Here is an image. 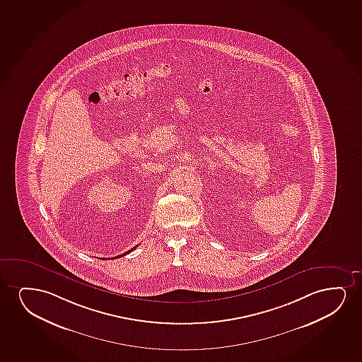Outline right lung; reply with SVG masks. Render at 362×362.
Returning <instances> with one entry per match:
<instances>
[{
  "mask_svg": "<svg viewBox=\"0 0 362 362\" xmlns=\"http://www.w3.org/2000/svg\"><path fill=\"white\" fill-rule=\"evenodd\" d=\"M135 248H136V247H134V248L130 249V250H127V252H125V253L120 254V255H117V257H115V258H120V257H124V255H127V254L130 253V252H132V250H134V249H135ZM115 258H114V257H113V259H115Z\"/></svg>",
  "mask_w": 362,
  "mask_h": 362,
  "instance_id": "1",
  "label": "right lung"
}]
</instances>
